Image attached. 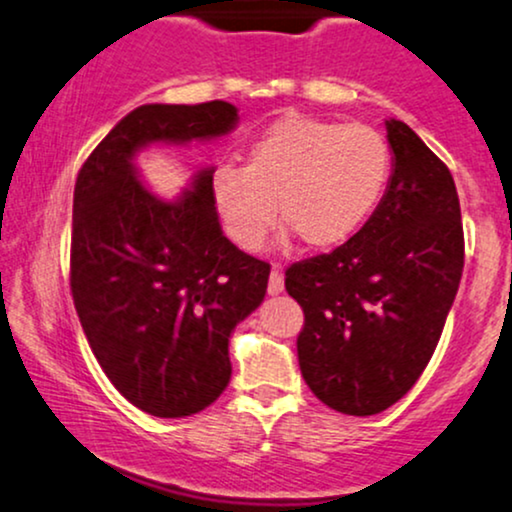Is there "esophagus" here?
Segmentation results:
<instances>
[{
  "label": "esophagus",
  "mask_w": 512,
  "mask_h": 512,
  "mask_svg": "<svg viewBox=\"0 0 512 512\" xmlns=\"http://www.w3.org/2000/svg\"><path fill=\"white\" fill-rule=\"evenodd\" d=\"M269 295H279L283 293V274L279 272V267L272 269V274H269Z\"/></svg>",
  "instance_id": "34e87169"
}]
</instances>
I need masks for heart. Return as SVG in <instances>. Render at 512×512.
<instances>
[{
	"instance_id": "heart-1",
	"label": "heart",
	"mask_w": 512,
	"mask_h": 512,
	"mask_svg": "<svg viewBox=\"0 0 512 512\" xmlns=\"http://www.w3.org/2000/svg\"><path fill=\"white\" fill-rule=\"evenodd\" d=\"M389 171L391 150L377 128L283 116L248 147L243 169H217L214 207L240 250L260 248L276 207L307 248H336L377 209Z\"/></svg>"
}]
</instances>
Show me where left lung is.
Here are the masks:
<instances>
[{
	"mask_svg": "<svg viewBox=\"0 0 512 512\" xmlns=\"http://www.w3.org/2000/svg\"><path fill=\"white\" fill-rule=\"evenodd\" d=\"M389 186L367 224L329 255L286 269L305 312V384L343 415H377L432 360L465 262L460 200L448 166L408 123L386 121Z\"/></svg>",
	"mask_w": 512,
	"mask_h": 512,
	"instance_id": "8db88e82",
	"label": "left lung"
}]
</instances>
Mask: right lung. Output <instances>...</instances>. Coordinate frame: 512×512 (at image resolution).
Instances as JSON below:
<instances>
[{"label": "right lung", "mask_w": 512, "mask_h": 512, "mask_svg": "<svg viewBox=\"0 0 512 512\" xmlns=\"http://www.w3.org/2000/svg\"><path fill=\"white\" fill-rule=\"evenodd\" d=\"M238 123L229 102L143 104L78 171L71 293L109 381L155 417L205 410L229 386V338L264 300L269 264L219 226L214 166L176 200L152 193L133 159L147 145L217 140Z\"/></svg>", "instance_id": "obj_1"}]
</instances>
